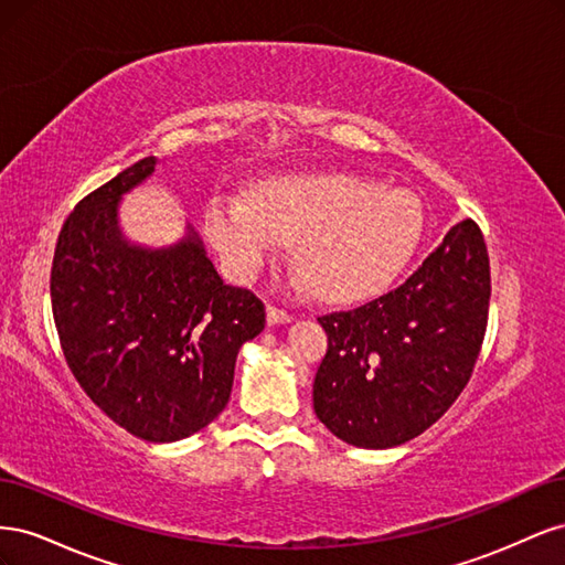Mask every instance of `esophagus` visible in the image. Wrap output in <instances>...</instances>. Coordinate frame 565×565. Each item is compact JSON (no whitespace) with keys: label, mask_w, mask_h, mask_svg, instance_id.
<instances>
[{"label":"esophagus","mask_w":565,"mask_h":565,"mask_svg":"<svg viewBox=\"0 0 565 565\" xmlns=\"http://www.w3.org/2000/svg\"><path fill=\"white\" fill-rule=\"evenodd\" d=\"M266 318H268V324H282V322H292L295 320L292 313L282 311V309H276V306H268Z\"/></svg>","instance_id":"34e87169"}]
</instances>
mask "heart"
<instances>
[{
  "label": "heart",
  "mask_w": 565,
  "mask_h": 565,
  "mask_svg": "<svg viewBox=\"0 0 565 565\" xmlns=\"http://www.w3.org/2000/svg\"><path fill=\"white\" fill-rule=\"evenodd\" d=\"M204 228L235 280H252L295 243L297 268L313 292L358 301L382 292L415 254L424 233L419 200L370 179L285 174L243 195H216Z\"/></svg>",
  "instance_id": "heart-1"
}]
</instances>
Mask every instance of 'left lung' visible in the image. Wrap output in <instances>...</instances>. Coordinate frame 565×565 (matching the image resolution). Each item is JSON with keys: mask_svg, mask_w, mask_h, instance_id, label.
<instances>
[{"mask_svg": "<svg viewBox=\"0 0 565 565\" xmlns=\"http://www.w3.org/2000/svg\"><path fill=\"white\" fill-rule=\"evenodd\" d=\"M490 262L471 218L452 226L401 287L318 318V419L349 446L386 450L436 424L467 386L483 344Z\"/></svg>", "mask_w": 565, "mask_h": 565, "instance_id": "1", "label": "left lung"}]
</instances>
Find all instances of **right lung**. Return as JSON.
I'll use <instances>...</instances> for the list:
<instances>
[{
    "mask_svg": "<svg viewBox=\"0 0 565 565\" xmlns=\"http://www.w3.org/2000/svg\"><path fill=\"white\" fill-rule=\"evenodd\" d=\"M150 156L84 198L61 228L51 309L67 367L131 436L174 443L214 422L235 358L264 330V303L224 285L195 228L143 247L119 228V202L156 172Z\"/></svg>",
    "mask_w": 565,
    "mask_h": 565,
    "instance_id": "add662e5",
    "label": "right lung"
}]
</instances>
